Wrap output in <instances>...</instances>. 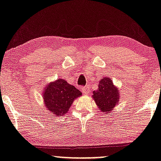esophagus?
<instances>
[{
	"label": "esophagus",
	"mask_w": 161,
	"mask_h": 161,
	"mask_svg": "<svg viewBox=\"0 0 161 161\" xmlns=\"http://www.w3.org/2000/svg\"><path fill=\"white\" fill-rule=\"evenodd\" d=\"M81 89H82V91L83 93H84V94H87V93H89V87H87V86H84V87H81Z\"/></svg>",
	"instance_id": "34e87169"
}]
</instances>
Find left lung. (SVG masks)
<instances>
[{"mask_svg": "<svg viewBox=\"0 0 161 161\" xmlns=\"http://www.w3.org/2000/svg\"><path fill=\"white\" fill-rule=\"evenodd\" d=\"M98 87L97 91H93L92 98L102 112H111L119 103V89L114 85L109 77H103Z\"/></svg>", "mask_w": 161, "mask_h": 161, "instance_id": "1", "label": "left lung"}]
</instances>
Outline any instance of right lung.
I'll use <instances>...</instances> for the list:
<instances>
[{
    "instance_id": "add662e5",
    "label": "right lung",
    "mask_w": 161,
    "mask_h": 161,
    "mask_svg": "<svg viewBox=\"0 0 161 161\" xmlns=\"http://www.w3.org/2000/svg\"><path fill=\"white\" fill-rule=\"evenodd\" d=\"M42 98L45 108L56 117L64 115L75 99L82 96V92L66 80L58 79L44 87Z\"/></svg>"
}]
</instances>
